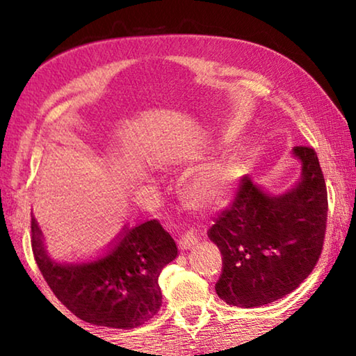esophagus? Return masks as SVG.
<instances>
[{"mask_svg": "<svg viewBox=\"0 0 356 356\" xmlns=\"http://www.w3.org/2000/svg\"><path fill=\"white\" fill-rule=\"evenodd\" d=\"M178 243L181 250H191L193 246H196L199 243V233L196 228H189V230H186V233L181 235Z\"/></svg>", "mask_w": 356, "mask_h": 356, "instance_id": "obj_1", "label": "esophagus"}]
</instances>
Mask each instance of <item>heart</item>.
<instances>
[{
    "mask_svg": "<svg viewBox=\"0 0 356 356\" xmlns=\"http://www.w3.org/2000/svg\"><path fill=\"white\" fill-rule=\"evenodd\" d=\"M240 179V160L223 155L202 165L184 183V197L197 209L220 206L230 197Z\"/></svg>",
    "mask_w": 356,
    "mask_h": 356,
    "instance_id": "obj_1",
    "label": "heart"
}]
</instances>
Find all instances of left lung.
<instances>
[{"label":"left lung","instance_id":"1","mask_svg":"<svg viewBox=\"0 0 356 356\" xmlns=\"http://www.w3.org/2000/svg\"><path fill=\"white\" fill-rule=\"evenodd\" d=\"M301 178L272 196L250 175L207 232L222 252L216 291L228 305L256 308L289 295L313 272L323 252L327 189L314 149L293 147Z\"/></svg>","mask_w":356,"mask_h":356}]
</instances>
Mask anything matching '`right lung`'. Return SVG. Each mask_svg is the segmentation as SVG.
Masks as SVG:
<instances>
[{"label":"right lung","mask_w":356,"mask_h":356,"mask_svg":"<svg viewBox=\"0 0 356 356\" xmlns=\"http://www.w3.org/2000/svg\"><path fill=\"white\" fill-rule=\"evenodd\" d=\"M32 251L43 279L72 314L95 325L134 329L162 306L160 272L178 256L177 243L159 220L124 227L104 257L61 264L47 254L32 218Z\"/></svg>","instance_id":"right-lung-1"}]
</instances>
